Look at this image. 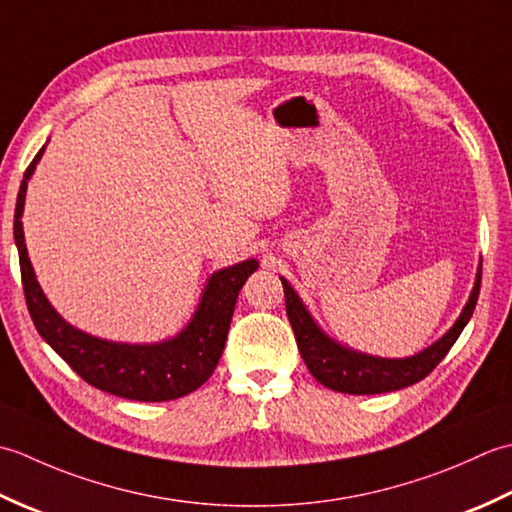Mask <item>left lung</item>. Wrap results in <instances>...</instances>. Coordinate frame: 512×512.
Here are the masks:
<instances>
[{
    "instance_id": "obj_1",
    "label": "left lung",
    "mask_w": 512,
    "mask_h": 512,
    "mask_svg": "<svg viewBox=\"0 0 512 512\" xmlns=\"http://www.w3.org/2000/svg\"><path fill=\"white\" fill-rule=\"evenodd\" d=\"M280 283H283L285 289L287 318L291 322V329H294L298 351L302 360H305L309 373L331 391L351 395H373L411 387V384L424 380L426 375L442 362L448 349H451L455 340L460 338L466 322L473 316L479 296V283H482V267H477L471 296H468L462 314L457 316L453 327L448 329L440 340H435L426 349L406 358L371 356V353H362L358 349L347 347V344L333 340L329 333L318 325L316 318L311 316V311L296 294V289L289 285V280L280 276Z\"/></svg>"
}]
</instances>
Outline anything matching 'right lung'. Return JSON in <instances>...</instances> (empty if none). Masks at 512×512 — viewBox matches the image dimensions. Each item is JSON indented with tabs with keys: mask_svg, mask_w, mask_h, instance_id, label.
Instances as JSON below:
<instances>
[{
	"mask_svg": "<svg viewBox=\"0 0 512 512\" xmlns=\"http://www.w3.org/2000/svg\"><path fill=\"white\" fill-rule=\"evenodd\" d=\"M46 145L28 165L19 185L15 205V245L22 267L26 305L39 336L44 338L72 371L83 380L112 395L139 402H168L196 391L214 373L225 349L229 322L234 316L238 291L249 274L258 269L256 258L223 267L207 278L201 300L190 322L176 336L159 342H114L72 327L50 305L28 258L24 238V203L30 176L44 156Z\"/></svg>",
	"mask_w": 512,
	"mask_h": 512,
	"instance_id": "right-lung-1",
	"label": "right lung"
}]
</instances>
